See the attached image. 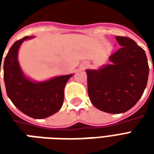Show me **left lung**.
Here are the masks:
<instances>
[{"mask_svg": "<svg viewBox=\"0 0 154 154\" xmlns=\"http://www.w3.org/2000/svg\"><path fill=\"white\" fill-rule=\"evenodd\" d=\"M121 46L98 70H87V90L91 103L110 114L128 111L145 90L149 67L145 52L128 37L116 36Z\"/></svg>", "mask_w": 154, "mask_h": 154, "instance_id": "obj_1", "label": "left lung"}]
</instances>
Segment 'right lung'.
<instances>
[{
    "instance_id": "1",
    "label": "right lung",
    "mask_w": 154,
    "mask_h": 154,
    "mask_svg": "<svg viewBox=\"0 0 154 154\" xmlns=\"http://www.w3.org/2000/svg\"><path fill=\"white\" fill-rule=\"evenodd\" d=\"M29 38L26 36L16 41L10 48L3 66L4 82L7 96L19 110L34 119H44L61 109L64 87L72 75L59 76L41 82H32L25 77L17 57L20 46ZM1 65L2 63L0 72Z\"/></svg>"
}]
</instances>
